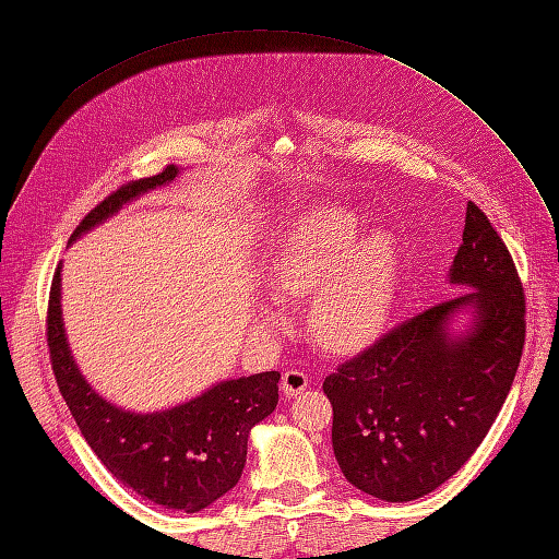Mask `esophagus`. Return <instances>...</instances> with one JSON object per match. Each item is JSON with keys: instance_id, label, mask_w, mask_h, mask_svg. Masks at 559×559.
Segmentation results:
<instances>
[{"instance_id": "34e87169", "label": "esophagus", "mask_w": 559, "mask_h": 559, "mask_svg": "<svg viewBox=\"0 0 559 559\" xmlns=\"http://www.w3.org/2000/svg\"><path fill=\"white\" fill-rule=\"evenodd\" d=\"M307 386H310V377L300 370H288L281 377V389L286 396H298Z\"/></svg>"}]
</instances>
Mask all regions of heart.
I'll return each instance as SVG.
<instances>
[{
	"label": "heart",
	"instance_id": "1",
	"mask_svg": "<svg viewBox=\"0 0 559 559\" xmlns=\"http://www.w3.org/2000/svg\"><path fill=\"white\" fill-rule=\"evenodd\" d=\"M360 223L348 211L319 209L305 216L283 242L266 271L269 290L290 302L312 296L310 331L329 350H353L379 334L396 290L394 240L374 233L353 245ZM278 324L273 310L261 312Z\"/></svg>",
	"mask_w": 559,
	"mask_h": 559
}]
</instances>
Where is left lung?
Returning <instances> with one entry per match:
<instances>
[{
	"label": "left lung",
	"mask_w": 559,
	"mask_h": 559,
	"mask_svg": "<svg viewBox=\"0 0 559 559\" xmlns=\"http://www.w3.org/2000/svg\"><path fill=\"white\" fill-rule=\"evenodd\" d=\"M449 283L476 290L406 319L324 379L343 476L379 500H418L454 476L488 435L519 370L524 286L473 201ZM468 306L472 331L449 335L450 319Z\"/></svg>",
	"instance_id": "8db88e82"
}]
</instances>
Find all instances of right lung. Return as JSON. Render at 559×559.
Listing matches in <instances>:
<instances>
[{
  "instance_id": "right-lung-1",
  "label": "right lung",
  "mask_w": 559,
  "mask_h": 559,
  "mask_svg": "<svg viewBox=\"0 0 559 559\" xmlns=\"http://www.w3.org/2000/svg\"><path fill=\"white\" fill-rule=\"evenodd\" d=\"M177 168L122 185L83 218L71 240L110 218L127 201L175 180ZM59 266L47 302V348L71 418L112 476L144 500L194 514L233 490L247 461L249 430L278 403V372L228 379L160 413H129L88 386L71 358L59 302Z\"/></svg>"
}]
</instances>
